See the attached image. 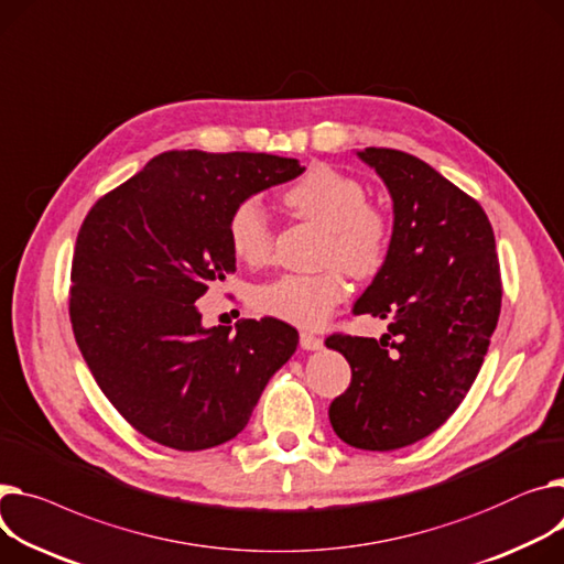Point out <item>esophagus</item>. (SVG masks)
Returning a JSON list of instances; mask_svg holds the SVG:
<instances>
[{
    "label": "esophagus",
    "instance_id": "34e87169",
    "mask_svg": "<svg viewBox=\"0 0 564 564\" xmlns=\"http://www.w3.org/2000/svg\"><path fill=\"white\" fill-rule=\"evenodd\" d=\"M299 345H302V347H304V349H308V351H315V349H322L324 340H322L319 335H315V333L302 330V335H299Z\"/></svg>",
    "mask_w": 564,
    "mask_h": 564
}]
</instances>
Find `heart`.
Listing matches in <instances>:
<instances>
[{
    "mask_svg": "<svg viewBox=\"0 0 564 564\" xmlns=\"http://www.w3.org/2000/svg\"><path fill=\"white\" fill-rule=\"evenodd\" d=\"M283 204L299 219L324 227L319 265L313 274H283L253 290L258 313L304 326H322L347 296V274L369 279L388 258L392 224L383 206L367 199L360 178L330 165H311L283 193ZM227 238L234 256L249 268L268 265L274 253V231L260 202L242 199L229 215Z\"/></svg>",
    "mask_w": 564,
    "mask_h": 564,
    "instance_id": "b5f03b06",
    "label": "heart"
}]
</instances>
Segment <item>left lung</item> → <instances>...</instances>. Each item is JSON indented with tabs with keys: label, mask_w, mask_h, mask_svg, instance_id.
Wrapping results in <instances>:
<instances>
[{
	"label": "left lung",
	"mask_w": 564,
	"mask_h": 564,
	"mask_svg": "<svg viewBox=\"0 0 564 564\" xmlns=\"http://www.w3.org/2000/svg\"><path fill=\"white\" fill-rule=\"evenodd\" d=\"M386 181L394 231L356 315L388 319V333H333L326 347L351 365L328 420L337 437L392 452L437 431L467 397L501 313L495 231L480 204L429 163L399 149L360 152Z\"/></svg>",
	"instance_id": "left-lung-1"
}]
</instances>
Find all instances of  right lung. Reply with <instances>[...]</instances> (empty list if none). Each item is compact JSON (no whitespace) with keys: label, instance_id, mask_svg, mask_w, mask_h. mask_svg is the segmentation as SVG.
<instances>
[{"label":"right lung","instance_id":"1","mask_svg":"<svg viewBox=\"0 0 564 564\" xmlns=\"http://www.w3.org/2000/svg\"><path fill=\"white\" fill-rule=\"evenodd\" d=\"M304 172L272 154L154 156L88 210L72 256L69 322L106 399L144 437L202 452L236 437L299 333L274 317L206 330L195 306L236 270L227 221Z\"/></svg>","mask_w":564,"mask_h":564}]
</instances>
